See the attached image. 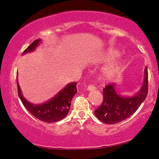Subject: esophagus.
<instances>
[{
    "mask_svg": "<svg viewBox=\"0 0 159 159\" xmlns=\"http://www.w3.org/2000/svg\"><path fill=\"white\" fill-rule=\"evenodd\" d=\"M95 89H96V87L92 84H90L87 87V90H89V91H92V90H94Z\"/></svg>",
    "mask_w": 159,
    "mask_h": 159,
    "instance_id": "34e87169",
    "label": "esophagus"
}]
</instances>
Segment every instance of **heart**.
Segmentation results:
<instances>
[{"label": "heart", "mask_w": 159, "mask_h": 159, "mask_svg": "<svg viewBox=\"0 0 159 159\" xmlns=\"http://www.w3.org/2000/svg\"><path fill=\"white\" fill-rule=\"evenodd\" d=\"M119 55V52L116 49L114 48H109L108 50L102 53V55H99V60L102 62H109L114 58H115ZM120 66L121 63L119 61H116V62L111 63L110 65L107 66L104 68L103 75L104 77L107 80H111L113 79L114 77L116 76L118 74L119 70H120Z\"/></svg>", "instance_id": "obj_1"}]
</instances>
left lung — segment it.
<instances>
[{"mask_svg":"<svg viewBox=\"0 0 159 159\" xmlns=\"http://www.w3.org/2000/svg\"><path fill=\"white\" fill-rule=\"evenodd\" d=\"M148 94V70H144L143 83L139 91L132 96H121L117 93L115 84L107 85L103 89L104 99L94 111L97 118L105 124H114L125 120L135 113Z\"/></svg>","mask_w":159,"mask_h":159,"instance_id":"obj_1","label":"left lung"}]
</instances>
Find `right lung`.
I'll return each mask as SVG.
<instances>
[{
    "label": "right lung",
    "mask_w": 159,
    "mask_h": 159,
    "mask_svg": "<svg viewBox=\"0 0 159 159\" xmlns=\"http://www.w3.org/2000/svg\"><path fill=\"white\" fill-rule=\"evenodd\" d=\"M41 42H42V40L40 38L35 40L28 48L23 51V55L33 52ZM77 82L69 83L55 97L49 99L48 102H45L43 104H34L29 102L23 97L20 87L18 84V79H17L18 96L24 107L32 115L41 121L48 122V123L59 121L65 118L67 115L70 106H71L72 99L74 95L77 92Z\"/></svg>",
    "instance_id": "1"
}]
</instances>
